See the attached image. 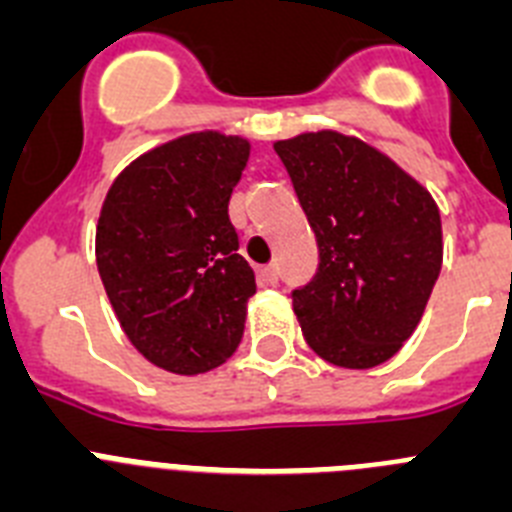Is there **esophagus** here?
Segmentation results:
<instances>
[{"label": "esophagus", "instance_id": "esophagus-1", "mask_svg": "<svg viewBox=\"0 0 512 512\" xmlns=\"http://www.w3.org/2000/svg\"><path fill=\"white\" fill-rule=\"evenodd\" d=\"M257 280H260V285H275L278 283V267L275 265L262 267L260 273H257Z\"/></svg>", "mask_w": 512, "mask_h": 512}]
</instances>
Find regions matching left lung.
Wrapping results in <instances>:
<instances>
[{
    "label": "left lung",
    "instance_id": "1",
    "mask_svg": "<svg viewBox=\"0 0 512 512\" xmlns=\"http://www.w3.org/2000/svg\"><path fill=\"white\" fill-rule=\"evenodd\" d=\"M319 245V273L293 290L303 339L347 370L388 362L411 339L444 262L434 196L352 135L275 142Z\"/></svg>",
    "mask_w": 512,
    "mask_h": 512
}]
</instances>
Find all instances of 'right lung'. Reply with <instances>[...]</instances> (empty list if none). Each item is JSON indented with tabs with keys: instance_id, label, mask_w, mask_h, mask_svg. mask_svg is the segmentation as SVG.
Listing matches in <instances>:
<instances>
[{
	"instance_id": "obj_1",
	"label": "right lung",
	"mask_w": 512,
	"mask_h": 512,
	"mask_svg": "<svg viewBox=\"0 0 512 512\" xmlns=\"http://www.w3.org/2000/svg\"><path fill=\"white\" fill-rule=\"evenodd\" d=\"M250 140L216 130L163 142L114 178L96 267L132 347L173 375H204L242 342L255 273L237 255L229 196Z\"/></svg>"
}]
</instances>
